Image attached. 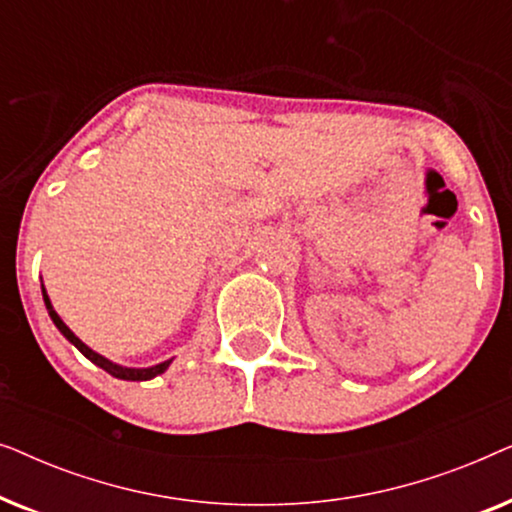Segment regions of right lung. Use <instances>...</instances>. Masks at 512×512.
I'll return each mask as SVG.
<instances>
[{"label": "right lung", "mask_w": 512, "mask_h": 512, "mask_svg": "<svg viewBox=\"0 0 512 512\" xmlns=\"http://www.w3.org/2000/svg\"><path fill=\"white\" fill-rule=\"evenodd\" d=\"M44 303H46V310H48V314H51V319H53V324L60 328V333L65 335V338L72 342V345L79 349V352L86 356V359H90L95 363V366H100L102 370H107L109 375H114V377H118V380H130V382H139V380H151V377H156V375H160V373H165L167 370V366H170V361H165V363H158V366H153V368H123V366H116V363H111V361H107L104 359V356H100L97 352H93V349L90 347H86L83 345V342L76 338V335L69 331V328L65 326V321H62L60 317H58V312L53 310V305H51V300H48V296H46V291H44Z\"/></svg>", "instance_id": "obj_1"}]
</instances>
